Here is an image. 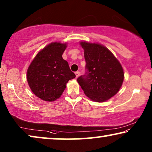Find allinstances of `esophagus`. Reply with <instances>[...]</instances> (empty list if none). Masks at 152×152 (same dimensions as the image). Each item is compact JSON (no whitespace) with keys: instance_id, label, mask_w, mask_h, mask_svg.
Listing matches in <instances>:
<instances>
[{"instance_id":"obj_1","label":"esophagus","mask_w":152,"mask_h":152,"mask_svg":"<svg viewBox=\"0 0 152 152\" xmlns=\"http://www.w3.org/2000/svg\"><path fill=\"white\" fill-rule=\"evenodd\" d=\"M75 74L76 77H78L80 76V71H76L75 72Z\"/></svg>"}]
</instances>
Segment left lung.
I'll use <instances>...</instances> for the list:
<instances>
[{
	"label": "left lung",
	"instance_id": "1",
	"mask_svg": "<svg viewBox=\"0 0 152 152\" xmlns=\"http://www.w3.org/2000/svg\"><path fill=\"white\" fill-rule=\"evenodd\" d=\"M80 44L84 50L86 72L79 77L77 82L91 100L107 101L121 88L123 68L113 53L104 45L86 41Z\"/></svg>",
	"mask_w": 152,
	"mask_h": 152
}]
</instances>
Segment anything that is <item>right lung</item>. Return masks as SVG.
<instances>
[{
	"instance_id": "add662e5",
	"label": "right lung",
	"mask_w": 152,
	"mask_h": 152,
	"mask_svg": "<svg viewBox=\"0 0 152 152\" xmlns=\"http://www.w3.org/2000/svg\"><path fill=\"white\" fill-rule=\"evenodd\" d=\"M66 43L53 42L41 50L30 64L27 80L33 93L44 101L59 98L68 81L75 77L62 58Z\"/></svg>"
}]
</instances>
